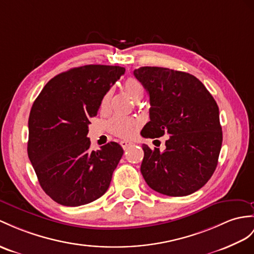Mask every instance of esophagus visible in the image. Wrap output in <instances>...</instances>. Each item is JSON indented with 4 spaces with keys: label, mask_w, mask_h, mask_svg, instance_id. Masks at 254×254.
<instances>
[{
    "label": "esophagus",
    "mask_w": 254,
    "mask_h": 254,
    "mask_svg": "<svg viewBox=\"0 0 254 254\" xmlns=\"http://www.w3.org/2000/svg\"><path fill=\"white\" fill-rule=\"evenodd\" d=\"M120 143H121V145H122V147L124 148V150H126V148L131 144V142L128 141V140H123V141L120 142Z\"/></svg>",
    "instance_id": "esophagus-1"
}]
</instances>
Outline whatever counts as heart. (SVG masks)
Segmentation results:
<instances>
[{
    "instance_id": "1",
    "label": "heart",
    "mask_w": 254,
    "mask_h": 254,
    "mask_svg": "<svg viewBox=\"0 0 254 254\" xmlns=\"http://www.w3.org/2000/svg\"><path fill=\"white\" fill-rule=\"evenodd\" d=\"M124 88L126 89V91L134 99V100H138V99H141V97L143 96V86H142V84L138 79H135L133 77H129L125 80V83H124ZM111 95H112L111 90H109L107 94L104 95L101 102L102 107H106L109 103ZM107 126L109 128V130L113 134L117 135V137L128 138L134 132L135 128L138 126V123L125 116L115 115L112 119H110L108 121Z\"/></svg>"
}]
</instances>
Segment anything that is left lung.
I'll return each mask as SVG.
<instances>
[{"mask_svg": "<svg viewBox=\"0 0 254 254\" xmlns=\"http://www.w3.org/2000/svg\"><path fill=\"white\" fill-rule=\"evenodd\" d=\"M133 74L150 96L151 121L141 135L155 139L170 134L164 152L142 145V176L160 194L194 193L208 182L218 165L223 140L218 104L190 73L141 66Z\"/></svg>", "mask_w": 254, "mask_h": 254, "instance_id": "left-lung-1", "label": "left lung"}]
</instances>
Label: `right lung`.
Returning <instances> with one entry per match:
<instances>
[{
	"label": "right lung",
	"mask_w": 254,
	"mask_h": 254,
	"mask_svg": "<svg viewBox=\"0 0 254 254\" xmlns=\"http://www.w3.org/2000/svg\"><path fill=\"white\" fill-rule=\"evenodd\" d=\"M124 73L119 65L73 67L49 80L31 108L28 156L43 190L60 205H86L110 187L124 151L116 142L90 151L88 125Z\"/></svg>",
	"instance_id": "add662e5"
}]
</instances>
